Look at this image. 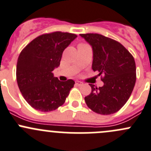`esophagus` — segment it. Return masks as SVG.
<instances>
[{"mask_svg": "<svg viewBox=\"0 0 151 151\" xmlns=\"http://www.w3.org/2000/svg\"><path fill=\"white\" fill-rule=\"evenodd\" d=\"M75 83H76V85H78V86H80V85H83V83H82V82H80V81H76Z\"/></svg>", "mask_w": 151, "mask_h": 151, "instance_id": "34e87169", "label": "esophagus"}]
</instances>
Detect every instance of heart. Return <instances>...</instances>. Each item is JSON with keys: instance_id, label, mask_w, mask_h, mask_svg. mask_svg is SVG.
I'll return each mask as SVG.
<instances>
[{"instance_id": "1", "label": "heart", "mask_w": 151, "mask_h": 151, "mask_svg": "<svg viewBox=\"0 0 151 151\" xmlns=\"http://www.w3.org/2000/svg\"><path fill=\"white\" fill-rule=\"evenodd\" d=\"M81 45H85V44H81Z\"/></svg>"}]
</instances>
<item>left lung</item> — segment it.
Instances as JSON below:
<instances>
[{"label":"left lung","instance_id":"8db88e82","mask_svg":"<svg viewBox=\"0 0 151 151\" xmlns=\"http://www.w3.org/2000/svg\"><path fill=\"white\" fill-rule=\"evenodd\" d=\"M92 46V68L104 83L85 97L87 106L101 115H111L123 107L136 83V64L132 55L120 42L98 33L80 34Z\"/></svg>","mask_w":151,"mask_h":151}]
</instances>
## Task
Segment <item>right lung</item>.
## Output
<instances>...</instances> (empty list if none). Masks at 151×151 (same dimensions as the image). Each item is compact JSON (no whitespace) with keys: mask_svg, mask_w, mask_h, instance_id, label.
Instances as JSON below:
<instances>
[{"mask_svg":"<svg viewBox=\"0 0 151 151\" xmlns=\"http://www.w3.org/2000/svg\"><path fill=\"white\" fill-rule=\"evenodd\" d=\"M77 36L60 31L45 33L30 42L19 54L17 81L22 96L41 112H50L64 104L74 81L61 82L53 70L60 65L65 49Z\"/></svg>","mask_w":151,"mask_h":151,"instance_id":"1","label":"right lung"}]
</instances>
